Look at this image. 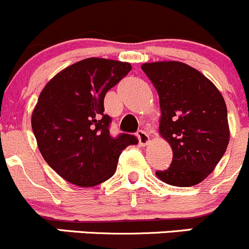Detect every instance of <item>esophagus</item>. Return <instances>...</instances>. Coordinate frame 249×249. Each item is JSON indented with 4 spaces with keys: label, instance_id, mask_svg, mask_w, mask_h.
Returning <instances> with one entry per match:
<instances>
[{
    "label": "esophagus",
    "instance_id": "esophagus-1",
    "mask_svg": "<svg viewBox=\"0 0 249 249\" xmlns=\"http://www.w3.org/2000/svg\"><path fill=\"white\" fill-rule=\"evenodd\" d=\"M136 136H137V139H139V142L141 145H147L148 143H149V141H150L149 135H148L144 130H139L136 134Z\"/></svg>",
    "mask_w": 249,
    "mask_h": 249
}]
</instances>
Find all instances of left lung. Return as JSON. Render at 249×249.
<instances>
[{"mask_svg": "<svg viewBox=\"0 0 249 249\" xmlns=\"http://www.w3.org/2000/svg\"><path fill=\"white\" fill-rule=\"evenodd\" d=\"M159 95L160 135L171 144L170 167L155 175L192 187L214 170L229 143L228 110L219 90L197 70L178 61L143 64Z\"/></svg>", "mask_w": 249, "mask_h": 249, "instance_id": "1", "label": "left lung"}]
</instances>
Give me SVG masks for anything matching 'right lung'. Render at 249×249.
Listing matches in <instances>:
<instances>
[{
    "label": "right lung",
    "instance_id": "1",
    "mask_svg": "<svg viewBox=\"0 0 249 249\" xmlns=\"http://www.w3.org/2000/svg\"><path fill=\"white\" fill-rule=\"evenodd\" d=\"M131 70L127 62L89 57L57 73L42 90L31 124L47 164L67 182L94 187L114 175L134 135H109L106 92Z\"/></svg>",
    "mask_w": 249,
    "mask_h": 249
}]
</instances>
